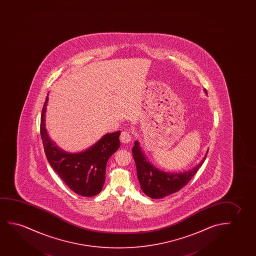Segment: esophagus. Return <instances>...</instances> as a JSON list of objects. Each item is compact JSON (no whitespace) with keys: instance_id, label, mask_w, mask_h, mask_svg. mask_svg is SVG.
Returning <instances> with one entry per match:
<instances>
[{"instance_id":"esophagus-1","label":"esophagus","mask_w":256,"mask_h":256,"mask_svg":"<svg viewBox=\"0 0 256 256\" xmlns=\"http://www.w3.org/2000/svg\"><path fill=\"white\" fill-rule=\"evenodd\" d=\"M120 139L122 142L123 144H128L132 140V136H131V134H130L128 130H124L120 134Z\"/></svg>"}]
</instances>
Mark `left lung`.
<instances>
[{
	"instance_id": "1",
	"label": "left lung",
	"mask_w": 256,
	"mask_h": 256,
	"mask_svg": "<svg viewBox=\"0 0 256 256\" xmlns=\"http://www.w3.org/2000/svg\"><path fill=\"white\" fill-rule=\"evenodd\" d=\"M204 92L207 94L206 90H204ZM132 153L136 165L137 178L140 182V188L148 196L156 200L176 192L186 186L203 164L208 150L198 164L182 173H170L156 168L148 161L137 140L132 148Z\"/></svg>"
}]
</instances>
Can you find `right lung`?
Segmentation results:
<instances>
[{
	"label": "right lung",
	"instance_id": "right-lung-1",
	"mask_svg": "<svg viewBox=\"0 0 256 256\" xmlns=\"http://www.w3.org/2000/svg\"><path fill=\"white\" fill-rule=\"evenodd\" d=\"M41 114L40 133L46 158L53 170L72 192L84 196H92L102 192L106 179L109 158L120 147V131L106 134L94 145L80 153H67L50 139L46 128V106Z\"/></svg>",
	"mask_w": 256,
	"mask_h": 256
}]
</instances>
